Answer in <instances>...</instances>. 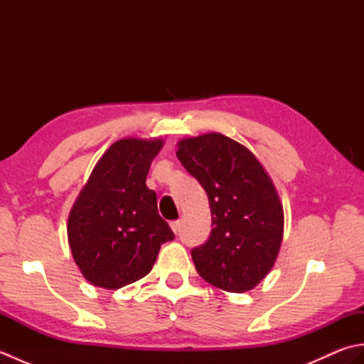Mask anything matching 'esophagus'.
<instances>
[{"label":"esophagus","mask_w":364,"mask_h":364,"mask_svg":"<svg viewBox=\"0 0 364 364\" xmlns=\"http://www.w3.org/2000/svg\"><path fill=\"white\" fill-rule=\"evenodd\" d=\"M170 228L173 230V233H175V235L180 233V220H173V222H170Z\"/></svg>","instance_id":"obj_1"}]
</instances>
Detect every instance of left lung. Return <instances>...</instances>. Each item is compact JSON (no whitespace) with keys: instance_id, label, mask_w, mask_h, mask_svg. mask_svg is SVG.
<instances>
[{"instance_id":"1","label":"left lung","mask_w":364,"mask_h":364,"mask_svg":"<svg viewBox=\"0 0 364 364\" xmlns=\"http://www.w3.org/2000/svg\"><path fill=\"white\" fill-rule=\"evenodd\" d=\"M176 156L211 208V235L191 250L197 272L223 291L253 289L272 269L283 239L272 180L249 149L219 133L183 139Z\"/></svg>"}]
</instances>
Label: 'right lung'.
<instances>
[{
    "mask_svg": "<svg viewBox=\"0 0 364 364\" xmlns=\"http://www.w3.org/2000/svg\"><path fill=\"white\" fill-rule=\"evenodd\" d=\"M161 139H120L97 162L68 215V244L84 278L105 289L141 280L175 237L146 188Z\"/></svg>",
    "mask_w": 364,
    "mask_h": 364,
    "instance_id": "1",
    "label": "right lung"
}]
</instances>
